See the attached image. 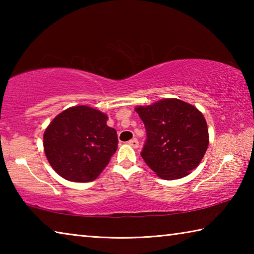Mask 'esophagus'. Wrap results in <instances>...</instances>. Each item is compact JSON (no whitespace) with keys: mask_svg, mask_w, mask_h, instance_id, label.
Returning <instances> with one entry per match:
<instances>
[{"mask_svg":"<svg viewBox=\"0 0 254 254\" xmlns=\"http://www.w3.org/2000/svg\"><path fill=\"white\" fill-rule=\"evenodd\" d=\"M128 144L131 145L132 148H134V149H136V148H139V141H137V139H132V140H130L128 141Z\"/></svg>","mask_w":254,"mask_h":254,"instance_id":"34e87169","label":"esophagus"}]
</instances>
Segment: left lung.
I'll return each mask as SVG.
<instances>
[{"mask_svg": "<svg viewBox=\"0 0 254 254\" xmlns=\"http://www.w3.org/2000/svg\"><path fill=\"white\" fill-rule=\"evenodd\" d=\"M135 112L147 130L141 157L159 177L174 180L199 165L208 147V127L203 113L178 98H165Z\"/></svg>", "mask_w": 254, "mask_h": 254, "instance_id": "obj_1", "label": "left lung"}]
</instances>
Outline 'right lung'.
Listing matches in <instances>:
<instances>
[{
	"label": "right lung",
	"mask_w": 254,
	"mask_h": 254,
	"mask_svg": "<svg viewBox=\"0 0 254 254\" xmlns=\"http://www.w3.org/2000/svg\"><path fill=\"white\" fill-rule=\"evenodd\" d=\"M107 115L87 105L63 111L47 127L44 149L53 169L69 182L95 180L118 149Z\"/></svg>",
	"instance_id": "right-lung-1"
}]
</instances>
